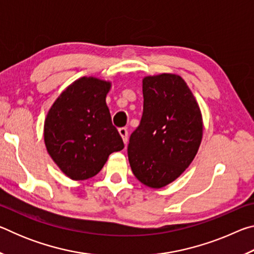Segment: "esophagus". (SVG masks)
I'll use <instances>...</instances> for the list:
<instances>
[{
    "mask_svg": "<svg viewBox=\"0 0 254 254\" xmlns=\"http://www.w3.org/2000/svg\"><path fill=\"white\" fill-rule=\"evenodd\" d=\"M119 133H120V135L122 136L123 142L127 144V127H120Z\"/></svg>",
    "mask_w": 254,
    "mask_h": 254,
    "instance_id": "esophagus-1",
    "label": "esophagus"
}]
</instances>
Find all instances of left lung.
<instances>
[{
    "label": "left lung",
    "instance_id": "left-lung-1",
    "mask_svg": "<svg viewBox=\"0 0 254 254\" xmlns=\"http://www.w3.org/2000/svg\"><path fill=\"white\" fill-rule=\"evenodd\" d=\"M143 113L130 136L132 173L151 188L174 182L194 160L203 137V119L182 77L161 74L142 80Z\"/></svg>",
    "mask_w": 254,
    "mask_h": 254
}]
</instances>
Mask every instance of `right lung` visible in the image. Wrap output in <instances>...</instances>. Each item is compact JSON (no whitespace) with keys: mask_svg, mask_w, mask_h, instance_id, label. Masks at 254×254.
<instances>
[{"mask_svg":"<svg viewBox=\"0 0 254 254\" xmlns=\"http://www.w3.org/2000/svg\"><path fill=\"white\" fill-rule=\"evenodd\" d=\"M110 88V81L81 77L60 94L47 114V151L72 180L94 177L112 152L124 148L105 102Z\"/></svg>","mask_w":254,"mask_h":254,"instance_id":"1","label":"right lung"}]
</instances>
